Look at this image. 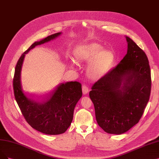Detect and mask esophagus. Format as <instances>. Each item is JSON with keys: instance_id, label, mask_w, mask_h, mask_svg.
Returning a JSON list of instances; mask_svg holds the SVG:
<instances>
[{"instance_id": "1", "label": "esophagus", "mask_w": 159, "mask_h": 159, "mask_svg": "<svg viewBox=\"0 0 159 159\" xmlns=\"http://www.w3.org/2000/svg\"><path fill=\"white\" fill-rule=\"evenodd\" d=\"M89 92L88 87L86 85H83L82 86V93H83L84 94H87Z\"/></svg>"}]
</instances>
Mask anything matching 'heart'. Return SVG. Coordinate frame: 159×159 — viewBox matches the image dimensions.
<instances>
[{
    "instance_id": "heart-1",
    "label": "heart",
    "mask_w": 159,
    "mask_h": 159,
    "mask_svg": "<svg viewBox=\"0 0 159 159\" xmlns=\"http://www.w3.org/2000/svg\"><path fill=\"white\" fill-rule=\"evenodd\" d=\"M73 60L78 65L89 62L86 68L87 77L91 80H98L110 72L115 61V55L100 43L91 42L75 47Z\"/></svg>"
}]
</instances>
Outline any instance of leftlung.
Instances as JSON below:
<instances>
[{
	"instance_id": "8db88e82",
	"label": "left lung",
	"mask_w": 159,
	"mask_h": 159,
	"mask_svg": "<svg viewBox=\"0 0 159 159\" xmlns=\"http://www.w3.org/2000/svg\"><path fill=\"white\" fill-rule=\"evenodd\" d=\"M127 53L98 80L89 92L98 125L111 134H122L142 117L151 93V70L143 51L129 37Z\"/></svg>"
}]
</instances>
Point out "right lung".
Masks as SVG:
<instances>
[{
	"label": "right lung",
	"instance_id": "obj_1",
	"mask_svg": "<svg viewBox=\"0 0 159 159\" xmlns=\"http://www.w3.org/2000/svg\"><path fill=\"white\" fill-rule=\"evenodd\" d=\"M61 34L55 33L32 44L18 60L13 80L15 98L25 120L35 130L49 135L62 134L71 125L75 106L82 97L81 84L78 81L62 83L47 98H36L23 93L21 72L25 56L30 49Z\"/></svg>",
	"mask_w": 159,
	"mask_h": 159
}]
</instances>
